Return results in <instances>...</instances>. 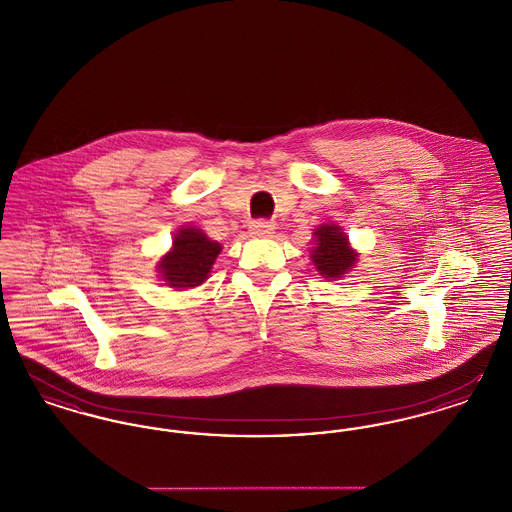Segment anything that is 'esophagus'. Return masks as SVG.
Returning <instances> with one entry per match:
<instances>
[{
  "instance_id": "esophagus-1",
  "label": "esophagus",
  "mask_w": 512,
  "mask_h": 512,
  "mask_svg": "<svg viewBox=\"0 0 512 512\" xmlns=\"http://www.w3.org/2000/svg\"><path fill=\"white\" fill-rule=\"evenodd\" d=\"M274 222L270 220H253L251 226H249V234L255 236V238H270L274 234Z\"/></svg>"
}]
</instances>
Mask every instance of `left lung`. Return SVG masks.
I'll use <instances>...</instances> for the list:
<instances>
[{"label":"left lung","mask_w":512,"mask_h":512,"mask_svg":"<svg viewBox=\"0 0 512 512\" xmlns=\"http://www.w3.org/2000/svg\"><path fill=\"white\" fill-rule=\"evenodd\" d=\"M313 263L324 278H340L357 263V253L347 244L338 226L322 224L315 232Z\"/></svg>","instance_id":"8db88e82"}]
</instances>
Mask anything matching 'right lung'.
<instances>
[{"mask_svg":"<svg viewBox=\"0 0 512 512\" xmlns=\"http://www.w3.org/2000/svg\"><path fill=\"white\" fill-rule=\"evenodd\" d=\"M220 253V244L211 242L195 228H182L172 251L159 261V272L171 288H194L205 282Z\"/></svg>","mask_w":512,"mask_h":512,"instance_id":"1","label":"right lung"}]
</instances>
